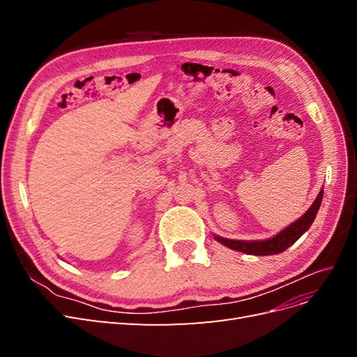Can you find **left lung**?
Masks as SVG:
<instances>
[{"mask_svg":"<svg viewBox=\"0 0 357 357\" xmlns=\"http://www.w3.org/2000/svg\"><path fill=\"white\" fill-rule=\"evenodd\" d=\"M321 198H323V190H320L316 201L312 202L308 211L302 215L301 219H298L295 223H291L284 231L277 234L274 238H269L265 241H236V240L222 238V236H214V238L219 243H222L223 245L232 248V250L243 252L247 255L269 256V255L282 253L286 250L287 247L295 244L299 240V236H302V234L310 229V226L312 225V222H314L316 214L320 208Z\"/></svg>","mask_w":357,"mask_h":357,"instance_id":"obj_1","label":"left lung"}]
</instances>
